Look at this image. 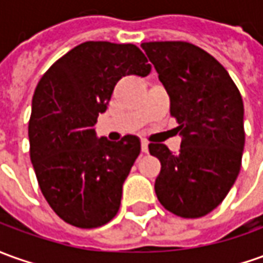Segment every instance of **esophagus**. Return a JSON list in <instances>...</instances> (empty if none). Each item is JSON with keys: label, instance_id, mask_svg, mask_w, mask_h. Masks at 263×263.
Wrapping results in <instances>:
<instances>
[{"label": "esophagus", "instance_id": "1", "mask_svg": "<svg viewBox=\"0 0 263 263\" xmlns=\"http://www.w3.org/2000/svg\"><path fill=\"white\" fill-rule=\"evenodd\" d=\"M142 152L143 153H147L149 152V143L146 140H142Z\"/></svg>", "mask_w": 263, "mask_h": 263}]
</instances>
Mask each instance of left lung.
Segmentation results:
<instances>
[{"label":"left lung","instance_id":"1","mask_svg":"<svg viewBox=\"0 0 263 263\" xmlns=\"http://www.w3.org/2000/svg\"><path fill=\"white\" fill-rule=\"evenodd\" d=\"M142 48L170 97L182 144L172 153L150 143L162 169L155 190L164 209L202 218L218 208L235 183L245 146L243 101L225 67L186 41H152Z\"/></svg>","mask_w":263,"mask_h":263}]
</instances>
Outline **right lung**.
<instances>
[{"instance_id": "right-lung-1", "label": "right lung", "mask_w": 263, "mask_h": 263, "mask_svg": "<svg viewBox=\"0 0 263 263\" xmlns=\"http://www.w3.org/2000/svg\"><path fill=\"white\" fill-rule=\"evenodd\" d=\"M150 70L135 44L87 41L38 81L28 123L30 157L45 200L67 223L93 229L117 215L140 140L132 135L120 142L99 139L94 124L121 77H146Z\"/></svg>"}]
</instances>
